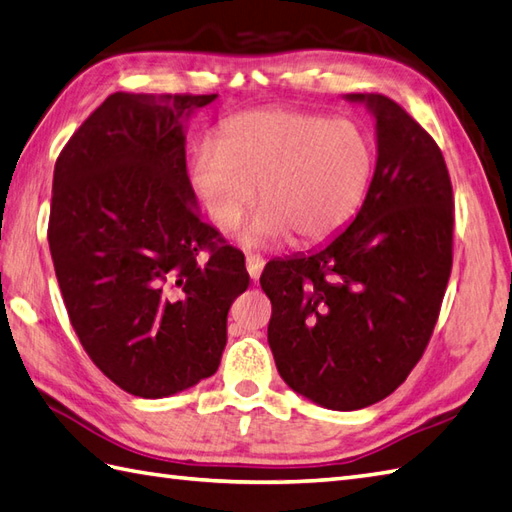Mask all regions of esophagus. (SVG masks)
<instances>
[{"mask_svg": "<svg viewBox=\"0 0 512 512\" xmlns=\"http://www.w3.org/2000/svg\"><path fill=\"white\" fill-rule=\"evenodd\" d=\"M245 265H247V274L252 276V280H258L260 274H263L265 260H263V256H258V254H247L245 256Z\"/></svg>", "mask_w": 512, "mask_h": 512, "instance_id": "obj_1", "label": "esophagus"}]
</instances>
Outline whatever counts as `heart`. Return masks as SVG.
<instances>
[{"instance_id":"b5f03b06","label":"heart","mask_w":512,"mask_h":512,"mask_svg":"<svg viewBox=\"0 0 512 512\" xmlns=\"http://www.w3.org/2000/svg\"><path fill=\"white\" fill-rule=\"evenodd\" d=\"M374 173L372 142L359 124L289 107L243 111L225 122L221 142L199 144L190 184L210 221L227 232L252 206L241 241L267 247L320 243L352 219Z\"/></svg>"}]
</instances>
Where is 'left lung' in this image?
<instances>
[{"label": "left lung", "instance_id": "1", "mask_svg": "<svg viewBox=\"0 0 512 512\" xmlns=\"http://www.w3.org/2000/svg\"><path fill=\"white\" fill-rule=\"evenodd\" d=\"M366 100L377 168L366 201L335 241L267 263V339L291 390L328 410L390 396L423 357L453 265V188L436 140L399 102Z\"/></svg>", "mask_w": 512, "mask_h": 512}]
</instances>
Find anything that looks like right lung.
Returning <instances> with one entry per match:
<instances>
[{
  "label": "right lung",
  "mask_w": 512,
  "mask_h": 512,
  "mask_svg": "<svg viewBox=\"0 0 512 512\" xmlns=\"http://www.w3.org/2000/svg\"><path fill=\"white\" fill-rule=\"evenodd\" d=\"M217 94H111L56 157L48 243L94 366L162 399L217 372L245 256L195 210L184 122Z\"/></svg>",
  "instance_id": "1"
}]
</instances>
